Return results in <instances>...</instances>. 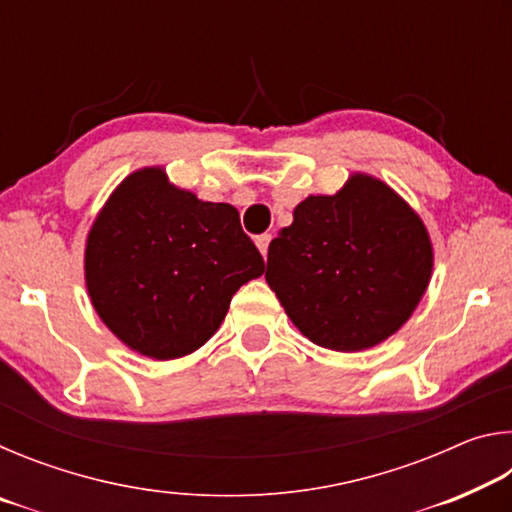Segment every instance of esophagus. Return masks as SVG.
<instances>
[{"label":"esophagus","mask_w":512,"mask_h":512,"mask_svg":"<svg viewBox=\"0 0 512 512\" xmlns=\"http://www.w3.org/2000/svg\"><path fill=\"white\" fill-rule=\"evenodd\" d=\"M271 239H273L271 235H259V237L255 239L259 253H262L264 257H266V253H268V244H271Z\"/></svg>","instance_id":"1"}]
</instances>
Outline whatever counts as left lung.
<instances>
[{
  "label": "left lung",
  "mask_w": 512,
  "mask_h": 512,
  "mask_svg": "<svg viewBox=\"0 0 512 512\" xmlns=\"http://www.w3.org/2000/svg\"><path fill=\"white\" fill-rule=\"evenodd\" d=\"M433 248L409 203L354 173L334 196H309L268 246L266 282L320 348L359 352L395 334L429 287Z\"/></svg>",
  "instance_id": "8db88e82"
}]
</instances>
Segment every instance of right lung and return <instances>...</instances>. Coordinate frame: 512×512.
I'll return each mask as SVG.
<instances>
[{"instance_id":"obj_1","label":"right lung","mask_w":512,"mask_h":512,"mask_svg":"<svg viewBox=\"0 0 512 512\" xmlns=\"http://www.w3.org/2000/svg\"><path fill=\"white\" fill-rule=\"evenodd\" d=\"M264 259L228 203L198 201L160 167L128 176L85 246V284L99 318L128 348L167 361L214 336Z\"/></svg>"}]
</instances>
